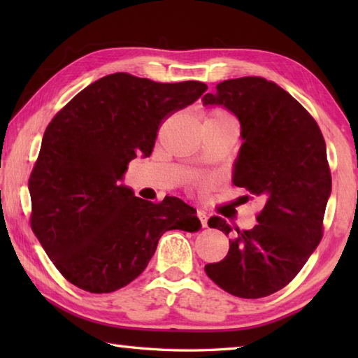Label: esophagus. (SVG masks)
<instances>
[{"label":"esophagus","instance_id":"obj_1","mask_svg":"<svg viewBox=\"0 0 358 358\" xmlns=\"http://www.w3.org/2000/svg\"><path fill=\"white\" fill-rule=\"evenodd\" d=\"M196 217L200 218V222H201V226H203V227H206V226H208V217H206V214H204L203 210H199V212H196Z\"/></svg>","mask_w":358,"mask_h":358}]
</instances>
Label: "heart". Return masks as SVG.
Wrapping results in <instances>:
<instances>
[{
  "label": "heart",
  "mask_w": 358,
  "mask_h": 358,
  "mask_svg": "<svg viewBox=\"0 0 358 358\" xmlns=\"http://www.w3.org/2000/svg\"><path fill=\"white\" fill-rule=\"evenodd\" d=\"M227 118L231 117L223 110H209L206 115V121H218V120H227Z\"/></svg>",
  "instance_id": "1"
}]
</instances>
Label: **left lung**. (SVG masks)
I'll return each mask as SVG.
<instances>
[{
  "label": "left lung",
  "mask_w": 358,
  "mask_h": 358,
  "mask_svg": "<svg viewBox=\"0 0 358 358\" xmlns=\"http://www.w3.org/2000/svg\"><path fill=\"white\" fill-rule=\"evenodd\" d=\"M203 104L223 106L238 118L243 144L232 183L264 200L258 223L235 227L229 252L204 271L226 292L262 299L292 281L323 237L332 185L323 134L291 94L262 77L218 83ZM208 224L232 232L222 217Z\"/></svg>",
  "instance_id": "left-lung-1"
}]
</instances>
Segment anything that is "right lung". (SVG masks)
I'll use <instances>...</instances> for the list:
<instances>
[{
  "label": "right lung",
  "instance_id": "add662e5",
  "mask_svg": "<svg viewBox=\"0 0 358 358\" xmlns=\"http://www.w3.org/2000/svg\"><path fill=\"white\" fill-rule=\"evenodd\" d=\"M206 90L200 81L110 73L45 127L29 178L30 226L72 285L92 294L117 291L146 269L166 231L200 229L196 210L183 200L144 201L118 181L136 155L152 154L163 121Z\"/></svg>",
  "mask_w": 358,
  "mask_h": 358
}]
</instances>
